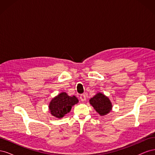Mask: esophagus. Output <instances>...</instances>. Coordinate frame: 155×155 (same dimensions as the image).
<instances>
[{"label":"esophagus","instance_id":"obj_1","mask_svg":"<svg viewBox=\"0 0 155 155\" xmlns=\"http://www.w3.org/2000/svg\"><path fill=\"white\" fill-rule=\"evenodd\" d=\"M80 100H81V101H86V95L85 94L80 95Z\"/></svg>","mask_w":155,"mask_h":155}]
</instances>
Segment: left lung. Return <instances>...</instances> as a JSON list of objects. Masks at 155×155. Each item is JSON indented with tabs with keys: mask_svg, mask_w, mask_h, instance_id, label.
Wrapping results in <instances>:
<instances>
[{
	"mask_svg": "<svg viewBox=\"0 0 155 155\" xmlns=\"http://www.w3.org/2000/svg\"><path fill=\"white\" fill-rule=\"evenodd\" d=\"M89 102L100 116H105L112 110V105L109 97L101 92L97 93L94 96L91 97Z\"/></svg>",
	"mask_w": 155,
	"mask_h": 155,
	"instance_id": "1",
	"label": "left lung"
}]
</instances>
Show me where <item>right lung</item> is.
Returning a JSON list of instances; mask_svg holds the SVG:
<instances>
[{
	"label": "right lung",
	"instance_id": "right-lung-1",
	"mask_svg": "<svg viewBox=\"0 0 155 155\" xmlns=\"http://www.w3.org/2000/svg\"><path fill=\"white\" fill-rule=\"evenodd\" d=\"M78 101V99L75 96H69L66 92H61L51 100L49 110L51 115L58 118H61Z\"/></svg>",
	"mask_w": 155,
	"mask_h": 155
}]
</instances>
